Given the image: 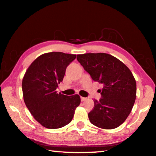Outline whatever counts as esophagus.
Returning <instances> with one entry per match:
<instances>
[{"label": "esophagus", "instance_id": "1", "mask_svg": "<svg viewBox=\"0 0 156 156\" xmlns=\"http://www.w3.org/2000/svg\"><path fill=\"white\" fill-rule=\"evenodd\" d=\"M81 101H85V100H87V98H85V97H82V96H81Z\"/></svg>", "mask_w": 156, "mask_h": 156}]
</instances>
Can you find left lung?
Listing matches in <instances>:
<instances>
[{
    "instance_id": "1",
    "label": "left lung",
    "mask_w": 156,
    "mask_h": 156,
    "mask_svg": "<svg viewBox=\"0 0 156 156\" xmlns=\"http://www.w3.org/2000/svg\"><path fill=\"white\" fill-rule=\"evenodd\" d=\"M77 60L94 81L103 85L101 98L94 100V106L88 114L90 122L103 129L119 127L130 115L135 101L137 87L132 72L108 53L80 54Z\"/></svg>"
}]
</instances>
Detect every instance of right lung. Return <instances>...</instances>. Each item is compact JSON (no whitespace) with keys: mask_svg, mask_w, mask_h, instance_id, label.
<instances>
[{"mask_svg":"<svg viewBox=\"0 0 156 156\" xmlns=\"http://www.w3.org/2000/svg\"><path fill=\"white\" fill-rule=\"evenodd\" d=\"M76 55L62 52L42 54L27 69L22 80L23 100L30 112L41 126L56 129L67 125L80 105L78 94L66 96L56 91L66 69Z\"/></svg>","mask_w":156,"mask_h":156,"instance_id":"obj_1","label":"right lung"}]
</instances>
